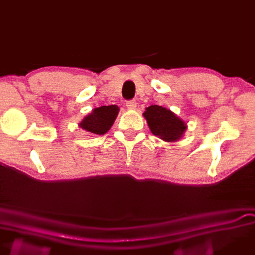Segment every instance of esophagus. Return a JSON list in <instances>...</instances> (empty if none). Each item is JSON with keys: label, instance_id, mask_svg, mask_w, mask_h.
Masks as SVG:
<instances>
[{"label": "esophagus", "instance_id": "34e87169", "mask_svg": "<svg viewBox=\"0 0 255 255\" xmlns=\"http://www.w3.org/2000/svg\"><path fill=\"white\" fill-rule=\"evenodd\" d=\"M136 106H137V103H136V101H134V100L128 101L126 103V107L128 108V110H134V108H136Z\"/></svg>", "mask_w": 255, "mask_h": 255}]
</instances>
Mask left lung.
Masks as SVG:
<instances>
[{
	"label": "left lung",
	"instance_id": "left-lung-1",
	"mask_svg": "<svg viewBox=\"0 0 255 255\" xmlns=\"http://www.w3.org/2000/svg\"><path fill=\"white\" fill-rule=\"evenodd\" d=\"M150 131L166 142H175L183 137L187 124L169 108L151 105L142 114Z\"/></svg>",
	"mask_w": 255,
	"mask_h": 255
}]
</instances>
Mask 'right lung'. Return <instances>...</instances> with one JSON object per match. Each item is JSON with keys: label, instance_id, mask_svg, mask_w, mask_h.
<instances>
[{"label": "right lung", "instance_id": "add662e5", "mask_svg": "<svg viewBox=\"0 0 255 255\" xmlns=\"http://www.w3.org/2000/svg\"><path fill=\"white\" fill-rule=\"evenodd\" d=\"M118 113L119 107L117 105L94 108L79 123V127L92 134H105L113 126Z\"/></svg>", "mask_w": 255, "mask_h": 255}]
</instances>
